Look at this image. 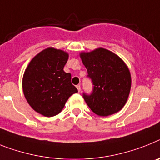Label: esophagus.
Segmentation results:
<instances>
[{
	"label": "esophagus",
	"instance_id": "34e87169",
	"mask_svg": "<svg viewBox=\"0 0 160 160\" xmlns=\"http://www.w3.org/2000/svg\"><path fill=\"white\" fill-rule=\"evenodd\" d=\"M76 88H77L78 91H79V92H80V90H81V87H80V84H78L77 86H76Z\"/></svg>",
	"mask_w": 160,
	"mask_h": 160
}]
</instances>
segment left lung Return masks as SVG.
I'll return each instance as SVG.
<instances>
[{
  "label": "left lung",
  "mask_w": 160,
  "mask_h": 160,
  "mask_svg": "<svg viewBox=\"0 0 160 160\" xmlns=\"http://www.w3.org/2000/svg\"><path fill=\"white\" fill-rule=\"evenodd\" d=\"M80 57L92 81L93 91L84 98L93 113L108 116L124 107L131 89V74L122 58L113 52L98 48L81 52Z\"/></svg>",
  "instance_id": "1"
}]
</instances>
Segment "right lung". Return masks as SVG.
I'll list each match as a JSON object with an SVG mask.
<instances>
[{"mask_svg":"<svg viewBox=\"0 0 160 160\" xmlns=\"http://www.w3.org/2000/svg\"><path fill=\"white\" fill-rule=\"evenodd\" d=\"M69 54L62 49L47 48L35 56L22 77V91L27 102L37 113L52 117L59 114L77 88L72 76L63 71Z\"/></svg>","mask_w":160,"mask_h":160,"instance_id":"add662e5","label":"right lung"}]
</instances>
